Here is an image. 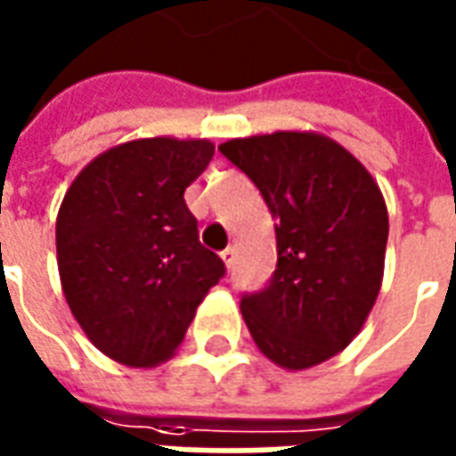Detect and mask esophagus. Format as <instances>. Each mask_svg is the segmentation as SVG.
Here are the masks:
<instances>
[{"label": "esophagus", "mask_w": 456, "mask_h": 456, "mask_svg": "<svg viewBox=\"0 0 456 456\" xmlns=\"http://www.w3.org/2000/svg\"><path fill=\"white\" fill-rule=\"evenodd\" d=\"M234 256H237V249H234V247H227V249L222 252V259H224V265H227V269L234 267Z\"/></svg>", "instance_id": "esophagus-1"}]
</instances>
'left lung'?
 Masks as SVG:
<instances>
[{"label": "left lung", "mask_w": 456, "mask_h": 456, "mask_svg": "<svg viewBox=\"0 0 456 456\" xmlns=\"http://www.w3.org/2000/svg\"><path fill=\"white\" fill-rule=\"evenodd\" d=\"M219 151L277 222V269L265 289L241 297L249 334L284 370L322 364L357 337L382 287V191L342 144L314 132L229 139Z\"/></svg>", "instance_id": "1"}]
</instances>
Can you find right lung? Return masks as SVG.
I'll return each instance as SVG.
<instances>
[{
	"label": "right lung",
	"instance_id": "1",
	"mask_svg": "<svg viewBox=\"0 0 456 456\" xmlns=\"http://www.w3.org/2000/svg\"><path fill=\"white\" fill-rule=\"evenodd\" d=\"M215 157L207 139H134L86 164L57 215V265L74 319L126 367L175 354L224 262L200 244L184 189Z\"/></svg>",
	"mask_w": 456,
	"mask_h": 456
}]
</instances>
